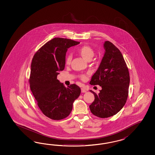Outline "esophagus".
<instances>
[{
  "mask_svg": "<svg viewBox=\"0 0 155 155\" xmlns=\"http://www.w3.org/2000/svg\"><path fill=\"white\" fill-rule=\"evenodd\" d=\"M86 91H87L86 90L84 89V88H82V89H81V92H82V93H86Z\"/></svg>",
  "mask_w": 155,
  "mask_h": 155,
  "instance_id": "1",
  "label": "esophagus"
}]
</instances>
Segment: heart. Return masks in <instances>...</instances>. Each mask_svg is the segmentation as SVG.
Instances as JSON below:
<instances>
[{"instance_id":"obj_1","label":"heart","mask_w":155,"mask_h":155,"mask_svg":"<svg viewBox=\"0 0 155 155\" xmlns=\"http://www.w3.org/2000/svg\"><path fill=\"white\" fill-rule=\"evenodd\" d=\"M77 52L80 54L81 56L85 60L87 61H90L93 57H94L95 54L94 51L93 49L91 47L87 46V45H84L82 47H80V48L78 49ZM72 59V56L71 54H67L65 57V64L66 65H70ZM81 78L84 79L85 76L84 75H81Z\"/></svg>"}]
</instances>
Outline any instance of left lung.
<instances>
[{
  "label": "left lung",
  "mask_w": 155,
  "mask_h": 155,
  "mask_svg": "<svg viewBox=\"0 0 155 155\" xmlns=\"http://www.w3.org/2000/svg\"><path fill=\"white\" fill-rule=\"evenodd\" d=\"M105 52L98 70L90 84H98L102 90L90 105L93 114L99 117H110L117 114L126 103L130 84V74L122 53L112 42L105 41Z\"/></svg>",
  "instance_id": "8db88e82"
}]
</instances>
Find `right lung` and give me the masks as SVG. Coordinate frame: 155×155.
Segmentation results:
<instances>
[{"instance_id": "1", "label": "right lung", "mask_w": 155, "mask_h": 155, "mask_svg": "<svg viewBox=\"0 0 155 155\" xmlns=\"http://www.w3.org/2000/svg\"><path fill=\"white\" fill-rule=\"evenodd\" d=\"M79 44L71 39L54 38L40 48L32 58L30 88L42 113L53 120L69 116L74 101L81 94L77 85L66 87L57 78L59 71L65 68L68 49Z\"/></svg>"}]
</instances>
